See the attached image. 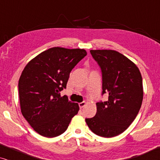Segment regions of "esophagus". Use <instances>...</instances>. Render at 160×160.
<instances>
[{
    "label": "esophagus",
    "mask_w": 160,
    "mask_h": 160,
    "mask_svg": "<svg viewBox=\"0 0 160 160\" xmlns=\"http://www.w3.org/2000/svg\"><path fill=\"white\" fill-rule=\"evenodd\" d=\"M85 105H86V102H84V101L80 102V103H78V106H79V108H80L81 109L84 108V107L85 106Z\"/></svg>",
    "instance_id": "34e87169"
}]
</instances>
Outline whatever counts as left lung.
<instances>
[{
	"mask_svg": "<svg viewBox=\"0 0 160 160\" xmlns=\"http://www.w3.org/2000/svg\"><path fill=\"white\" fill-rule=\"evenodd\" d=\"M102 73V95L107 101L96 103L97 113L85 119L95 134L112 138L121 134L134 121L143 97V81L138 68L114 50H90Z\"/></svg>",
	"mask_w": 160,
	"mask_h": 160,
	"instance_id": "8db88e82",
	"label": "left lung"
}]
</instances>
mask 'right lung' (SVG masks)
I'll return each instance as SVG.
<instances>
[{
	"label": "right lung",
	"instance_id": "right-lung-1",
	"mask_svg": "<svg viewBox=\"0 0 160 160\" xmlns=\"http://www.w3.org/2000/svg\"><path fill=\"white\" fill-rule=\"evenodd\" d=\"M87 55L81 49L53 47L28 63L19 80L21 112L39 135L54 138L67 130L79 106L60 96L72 69Z\"/></svg>",
	"mask_w": 160,
	"mask_h": 160
}]
</instances>
